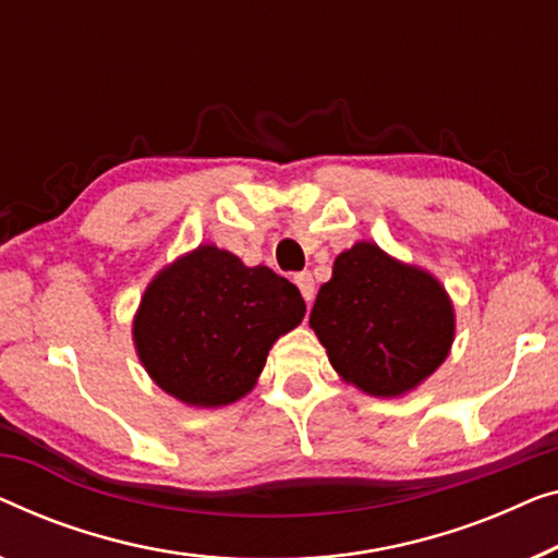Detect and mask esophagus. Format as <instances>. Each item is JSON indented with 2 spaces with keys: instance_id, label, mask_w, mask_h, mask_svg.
<instances>
[{
  "instance_id": "34e87169",
  "label": "esophagus",
  "mask_w": 558,
  "mask_h": 558,
  "mask_svg": "<svg viewBox=\"0 0 558 558\" xmlns=\"http://www.w3.org/2000/svg\"><path fill=\"white\" fill-rule=\"evenodd\" d=\"M294 281H296L299 292H302V296H304V302L312 306V299H314V279H312V274L310 271H299L296 277H294Z\"/></svg>"
}]
</instances>
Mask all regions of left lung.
Segmentation results:
<instances>
[{
	"instance_id": "left-lung-1",
	"label": "left lung",
	"mask_w": 558,
	"mask_h": 558,
	"mask_svg": "<svg viewBox=\"0 0 558 558\" xmlns=\"http://www.w3.org/2000/svg\"><path fill=\"white\" fill-rule=\"evenodd\" d=\"M310 325L337 373L379 398H398L430 377L456 329L446 289L369 241L337 256Z\"/></svg>"
}]
</instances>
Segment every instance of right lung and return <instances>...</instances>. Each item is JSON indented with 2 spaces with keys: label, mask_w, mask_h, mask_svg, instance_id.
<instances>
[{
  "label": "right lung",
  "mask_w": 558,
  "mask_h": 558,
  "mask_svg": "<svg viewBox=\"0 0 558 558\" xmlns=\"http://www.w3.org/2000/svg\"><path fill=\"white\" fill-rule=\"evenodd\" d=\"M304 312L299 289L269 266L248 269L239 256L198 246L145 289L133 337L168 395L219 408L252 390L271 344Z\"/></svg>",
  "instance_id": "1"
}]
</instances>
